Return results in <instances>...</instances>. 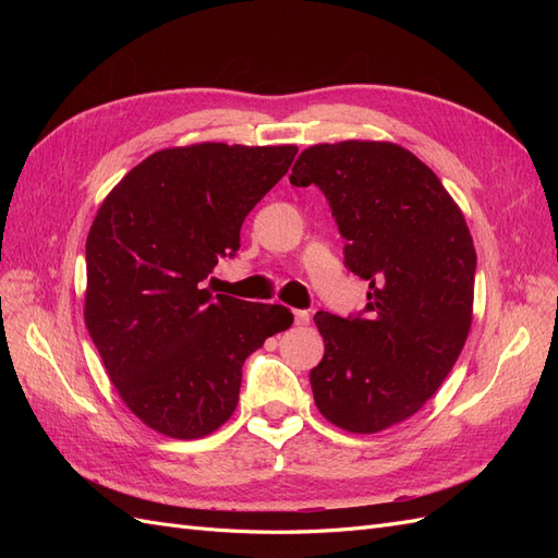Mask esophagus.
Returning <instances> with one entry per match:
<instances>
[{
    "instance_id": "obj_1",
    "label": "esophagus",
    "mask_w": 558,
    "mask_h": 558,
    "mask_svg": "<svg viewBox=\"0 0 558 558\" xmlns=\"http://www.w3.org/2000/svg\"><path fill=\"white\" fill-rule=\"evenodd\" d=\"M293 316H295V326H307L310 324V312H305V310H295Z\"/></svg>"
}]
</instances>
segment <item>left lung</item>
Listing matches in <instances>:
<instances>
[{"label": "left lung", "instance_id": "1", "mask_svg": "<svg viewBox=\"0 0 558 558\" xmlns=\"http://www.w3.org/2000/svg\"><path fill=\"white\" fill-rule=\"evenodd\" d=\"M291 183L324 191L347 267L369 281L365 316H314L326 342L310 373L316 408L349 433L402 424L468 340L477 253L465 216L430 167L393 142L310 146Z\"/></svg>", "mask_w": 558, "mask_h": 558}]
</instances>
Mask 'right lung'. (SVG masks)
<instances>
[{"label": "right lung", "instance_id": "add662e5", "mask_svg": "<svg viewBox=\"0 0 558 558\" xmlns=\"http://www.w3.org/2000/svg\"><path fill=\"white\" fill-rule=\"evenodd\" d=\"M295 154L293 144L162 148L97 209L83 316L118 396L156 433L197 440L221 428L246 356L291 328L289 307L214 295L202 281L240 248L246 214Z\"/></svg>", "mask_w": 558, "mask_h": 558}]
</instances>
